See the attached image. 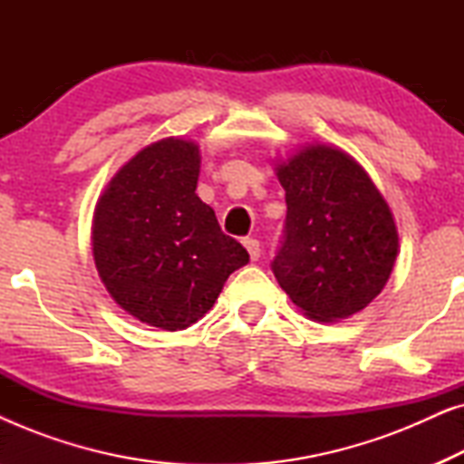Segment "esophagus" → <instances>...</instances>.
<instances>
[{
	"instance_id": "obj_1",
	"label": "esophagus",
	"mask_w": 464,
	"mask_h": 464,
	"mask_svg": "<svg viewBox=\"0 0 464 464\" xmlns=\"http://www.w3.org/2000/svg\"><path fill=\"white\" fill-rule=\"evenodd\" d=\"M243 245H245L246 253H249L251 262H257L259 256H262V246H259V240L257 238H245Z\"/></svg>"
}]
</instances>
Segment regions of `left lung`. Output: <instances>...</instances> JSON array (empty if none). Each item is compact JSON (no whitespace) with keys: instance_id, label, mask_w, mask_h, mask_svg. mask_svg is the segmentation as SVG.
<instances>
[{"instance_id":"8db88e82","label":"left lung","mask_w":464,"mask_h":464,"mask_svg":"<svg viewBox=\"0 0 464 464\" xmlns=\"http://www.w3.org/2000/svg\"><path fill=\"white\" fill-rule=\"evenodd\" d=\"M287 218L272 272L310 319L334 323L363 310L389 281L395 219L363 167L329 145L276 164Z\"/></svg>"}]
</instances>
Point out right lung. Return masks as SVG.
I'll use <instances>...</instances> for the list:
<instances>
[{
    "label": "right lung",
    "mask_w": 464,
    "mask_h": 464,
    "mask_svg": "<svg viewBox=\"0 0 464 464\" xmlns=\"http://www.w3.org/2000/svg\"><path fill=\"white\" fill-rule=\"evenodd\" d=\"M198 173V145L160 139L118 170L94 208L92 256L105 289L135 319L167 332L202 319L249 262L196 196Z\"/></svg>",
    "instance_id": "obj_1"
}]
</instances>
